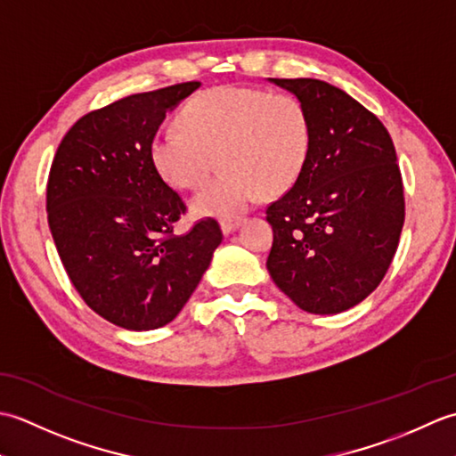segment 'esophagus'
Here are the masks:
<instances>
[{
    "label": "esophagus",
    "instance_id": "34e87169",
    "mask_svg": "<svg viewBox=\"0 0 456 456\" xmlns=\"http://www.w3.org/2000/svg\"><path fill=\"white\" fill-rule=\"evenodd\" d=\"M239 225H240V219H239V217H225V219H221V229H223V233H225V235L233 233V231H235Z\"/></svg>",
    "mask_w": 456,
    "mask_h": 456
}]
</instances>
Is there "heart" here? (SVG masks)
Returning <instances> with one entry per match:
<instances>
[{
	"mask_svg": "<svg viewBox=\"0 0 456 456\" xmlns=\"http://www.w3.org/2000/svg\"><path fill=\"white\" fill-rule=\"evenodd\" d=\"M180 123L157 131L151 159L172 188L196 190L217 157L223 170L191 203L200 216H235L292 188L312 149V121L292 94L221 86L188 102Z\"/></svg>",
	"mask_w": 456,
	"mask_h": 456,
	"instance_id": "heart-1",
	"label": "heart"
}]
</instances>
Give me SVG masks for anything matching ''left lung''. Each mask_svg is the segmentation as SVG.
<instances>
[{
    "mask_svg": "<svg viewBox=\"0 0 456 456\" xmlns=\"http://www.w3.org/2000/svg\"><path fill=\"white\" fill-rule=\"evenodd\" d=\"M305 105L312 149L304 172L266 208L274 284L309 314L361 304L388 273L405 217L403 182L388 129L335 86L270 78Z\"/></svg>",
    "mask_w": 456,
    "mask_h": 456,
    "instance_id": "1",
    "label": "left lung"
}]
</instances>
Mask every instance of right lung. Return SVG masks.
Here are the masks:
<instances>
[{"mask_svg":"<svg viewBox=\"0 0 456 456\" xmlns=\"http://www.w3.org/2000/svg\"><path fill=\"white\" fill-rule=\"evenodd\" d=\"M198 88L182 82L86 113L48 174V227L68 278L95 314L129 331L170 323L223 240L211 217L174 233L186 203L151 159L167 111Z\"/></svg>","mask_w":456,"mask_h":456,"instance_id":"obj_1","label":"right lung"}]
</instances>
